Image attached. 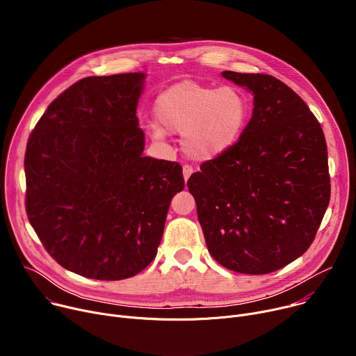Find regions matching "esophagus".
I'll return each mask as SVG.
<instances>
[{
    "label": "esophagus",
    "mask_w": 356,
    "mask_h": 356,
    "mask_svg": "<svg viewBox=\"0 0 356 356\" xmlns=\"http://www.w3.org/2000/svg\"><path fill=\"white\" fill-rule=\"evenodd\" d=\"M191 175H193V168L188 166V165H184V166H183V176H184V180L187 181Z\"/></svg>",
    "instance_id": "esophagus-1"
}]
</instances>
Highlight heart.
Returning <instances> with one entry per match:
<instances>
[{
    "instance_id": "obj_1",
    "label": "heart",
    "mask_w": 356,
    "mask_h": 356,
    "mask_svg": "<svg viewBox=\"0 0 356 356\" xmlns=\"http://www.w3.org/2000/svg\"><path fill=\"white\" fill-rule=\"evenodd\" d=\"M245 95L234 87H211L191 80L176 83L155 99L150 138L181 135L184 154L198 162L213 161L228 152L248 122Z\"/></svg>"
}]
</instances>
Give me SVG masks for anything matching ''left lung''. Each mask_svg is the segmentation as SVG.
<instances>
[{"label":"left lung","mask_w":356,"mask_h":356,"mask_svg":"<svg viewBox=\"0 0 356 356\" xmlns=\"http://www.w3.org/2000/svg\"><path fill=\"white\" fill-rule=\"evenodd\" d=\"M221 74L253 94L252 118L187 187L211 257L238 273L266 275L300 258L317 234L331 193L327 143L314 114L283 81Z\"/></svg>","instance_id":"8db88e82"}]
</instances>
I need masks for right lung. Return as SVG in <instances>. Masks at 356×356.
Segmentation results:
<instances>
[{
    "label": "right lung",
    "mask_w": 356,
    "mask_h": 356,
    "mask_svg": "<svg viewBox=\"0 0 356 356\" xmlns=\"http://www.w3.org/2000/svg\"><path fill=\"white\" fill-rule=\"evenodd\" d=\"M145 73L86 77L47 107L25 154L26 214L60 266L122 280L158 253L181 166L143 156Z\"/></svg>",
    "instance_id": "obj_1"
}]
</instances>
